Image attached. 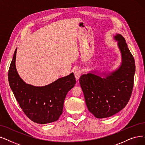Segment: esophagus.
<instances>
[{
	"mask_svg": "<svg viewBox=\"0 0 145 145\" xmlns=\"http://www.w3.org/2000/svg\"><path fill=\"white\" fill-rule=\"evenodd\" d=\"M81 74H82V69H77L75 70L74 71V76L75 77H76V79L77 80H78L80 76H81Z\"/></svg>",
	"mask_w": 145,
	"mask_h": 145,
	"instance_id": "1",
	"label": "esophagus"
}]
</instances>
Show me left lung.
<instances>
[{"instance_id":"left-lung-1","label":"left lung","mask_w":145,"mask_h":145,"mask_svg":"<svg viewBox=\"0 0 145 145\" xmlns=\"http://www.w3.org/2000/svg\"><path fill=\"white\" fill-rule=\"evenodd\" d=\"M121 61L112 71H90L80 78L87 107L97 118L112 116L123 109L128 103L133 88L135 61L125 40L115 34Z\"/></svg>"}]
</instances>
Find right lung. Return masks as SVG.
Listing matches in <instances>:
<instances>
[{"label":"right lung","instance_id":"right-lung-1","mask_svg":"<svg viewBox=\"0 0 145 145\" xmlns=\"http://www.w3.org/2000/svg\"><path fill=\"white\" fill-rule=\"evenodd\" d=\"M16 50L10 65L8 80L17 102L25 114L34 123L43 124L57 121L62 114L67 93L76 83L74 73L44 86L27 84L16 70Z\"/></svg>","mask_w":145,"mask_h":145}]
</instances>
